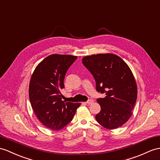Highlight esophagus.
Returning <instances> with one entry per match:
<instances>
[{
	"label": "esophagus",
	"mask_w": 160,
	"mask_h": 160,
	"mask_svg": "<svg viewBox=\"0 0 160 160\" xmlns=\"http://www.w3.org/2000/svg\"><path fill=\"white\" fill-rule=\"evenodd\" d=\"M93 102V100H92V99L88 100L87 102H86V103H87V104H92Z\"/></svg>",
	"instance_id": "1"
}]
</instances>
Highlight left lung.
Returning <instances> with one entry per match:
<instances>
[{
    "label": "left lung",
    "mask_w": 160,
    "mask_h": 160,
    "mask_svg": "<svg viewBox=\"0 0 160 160\" xmlns=\"http://www.w3.org/2000/svg\"><path fill=\"white\" fill-rule=\"evenodd\" d=\"M82 62L94 78L97 92L106 94L97 99L101 110L96 121L107 129L122 126L130 118L137 99V85L130 68L112 53L85 56Z\"/></svg>",
    "instance_id": "left-lung-1"
}]
</instances>
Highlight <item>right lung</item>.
<instances>
[{"instance_id": "1", "label": "right lung", "mask_w": 160, "mask_h": 160, "mask_svg": "<svg viewBox=\"0 0 160 160\" xmlns=\"http://www.w3.org/2000/svg\"><path fill=\"white\" fill-rule=\"evenodd\" d=\"M77 57L52 54L34 71L29 84V98L38 120L49 129L58 130L71 122L80 103L62 100L60 91L69 67Z\"/></svg>"}]
</instances>
